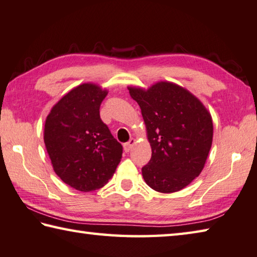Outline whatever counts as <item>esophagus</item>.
Instances as JSON below:
<instances>
[{
	"mask_svg": "<svg viewBox=\"0 0 257 257\" xmlns=\"http://www.w3.org/2000/svg\"><path fill=\"white\" fill-rule=\"evenodd\" d=\"M134 145H135V139H130V141H129L128 143L123 144V149H124V152H125V153H128V152L132 151V148H133Z\"/></svg>",
	"mask_w": 257,
	"mask_h": 257,
	"instance_id": "obj_1",
	"label": "esophagus"
}]
</instances>
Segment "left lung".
Wrapping results in <instances>:
<instances>
[{"instance_id":"obj_1","label":"left lung","mask_w":257,"mask_h":257,"mask_svg":"<svg viewBox=\"0 0 257 257\" xmlns=\"http://www.w3.org/2000/svg\"><path fill=\"white\" fill-rule=\"evenodd\" d=\"M128 90L141 106L152 147L151 161L142 169L145 182L162 193L182 190L206 164L213 136L211 114L198 97L174 83Z\"/></svg>"}]
</instances>
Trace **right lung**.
Returning a JSON list of instances; mask_svg holds the SVG:
<instances>
[{
  "label": "right lung",
  "mask_w": 257,
  "mask_h": 257,
  "mask_svg": "<svg viewBox=\"0 0 257 257\" xmlns=\"http://www.w3.org/2000/svg\"><path fill=\"white\" fill-rule=\"evenodd\" d=\"M106 94L96 84H81L53 106L45 122L44 141L55 173L82 192L102 188L122 157V146L100 118Z\"/></svg>",
  "instance_id": "1"
}]
</instances>
